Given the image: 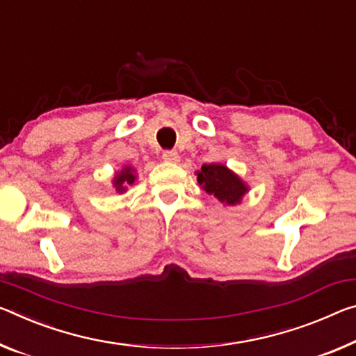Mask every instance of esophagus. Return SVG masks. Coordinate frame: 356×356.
<instances>
[{"label":"esophagus","instance_id":"1","mask_svg":"<svg viewBox=\"0 0 356 356\" xmlns=\"http://www.w3.org/2000/svg\"><path fill=\"white\" fill-rule=\"evenodd\" d=\"M179 158H180L179 154H177V152H174V150L163 152V160L168 161V163H177Z\"/></svg>","mask_w":356,"mask_h":356}]
</instances>
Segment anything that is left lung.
I'll return each instance as SVG.
<instances>
[{"label": "left lung", "mask_w": 356, "mask_h": 356, "mask_svg": "<svg viewBox=\"0 0 356 356\" xmlns=\"http://www.w3.org/2000/svg\"><path fill=\"white\" fill-rule=\"evenodd\" d=\"M196 180L207 195L213 196L223 206L241 204L250 190L238 174L222 163L202 165L200 171H196Z\"/></svg>", "instance_id": "left-lung-1"}]
</instances>
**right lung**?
Listing matches in <instances>:
<instances>
[{"label": "right lung", "instance_id": "add662e5", "mask_svg": "<svg viewBox=\"0 0 356 356\" xmlns=\"http://www.w3.org/2000/svg\"><path fill=\"white\" fill-rule=\"evenodd\" d=\"M136 169L133 166H123L120 171H117L114 174V177H112V187H114L118 195H122L128 190V185H133L136 182Z\"/></svg>", "mask_w": 356, "mask_h": 356}]
</instances>
